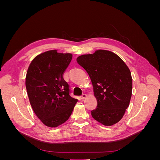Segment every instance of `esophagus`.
<instances>
[{"instance_id": "obj_1", "label": "esophagus", "mask_w": 160, "mask_h": 160, "mask_svg": "<svg viewBox=\"0 0 160 160\" xmlns=\"http://www.w3.org/2000/svg\"><path fill=\"white\" fill-rule=\"evenodd\" d=\"M86 98H87V95L85 94V93H83V95H82L81 96V98L83 99H85Z\"/></svg>"}]
</instances>
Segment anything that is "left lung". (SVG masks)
Segmentation results:
<instances>
[{
	"label": "left lung",
	"instance_id": "left-lung-1",
	"mask_svg": "<svg viewBox=\"0 0 160 160\" xmlns=\"http://www.w3.org/2000/svg\"><path fill=\"white\" fill-rule=\"evenodd\" d=\"M77 62L88 72L98 101L91 111L94 119L111 126L122 119L132 94V77L128 65L115 53L97 50L83 55Z\"/></svg>",
	"mask_w": 160,
	"mask_h": 160
}]
</instances>
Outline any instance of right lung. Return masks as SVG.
I'll list each match as a JSON object with an SVG mask.
<instances>
[{"label":"right lung","instance_id":"add662e5","mask_svg":"<svg viewBox=\"0 0 160 160\" xmlns=\"http://www.w3.org/2000/svg\"><path fill=\"white\" fill-rule=\"evenodd\" d=\"M71 53L51 50L41 53L28 67L25 85L32 110L43 124L57 128L68 119L77 102L69 95L63 74L71 61Z\"/></svg>","mask_w":160,"mask_h":160}]
</instances>
